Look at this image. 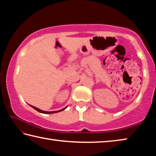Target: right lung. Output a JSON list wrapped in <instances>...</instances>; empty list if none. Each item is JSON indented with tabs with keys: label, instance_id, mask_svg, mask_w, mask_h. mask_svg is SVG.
<instances>
[{
	"label": "right lung",
	"instance_id": "add662e5",
	"mask_svg": "<svg viewBox=\"0 0 156 156\" xmlns=\"http://www.w3.org/2000/svg\"><path fill=\"white\" fill-rule=\"evenodd\" d=\"M30 106H31V107H32V108H34V109H35V110H37V112H40V113H42V114H53V113H57V112H61V111L64 110L65 109L67 108V106H66V107L64 108H63V109H62V110H57V111H53V112H47V111H44V110H40V109H39V108H35V107H34V106L31 105H30Z\"/></svg>",
	"mask_w": 156,
	"mask_h": 156
}]
</instances>
